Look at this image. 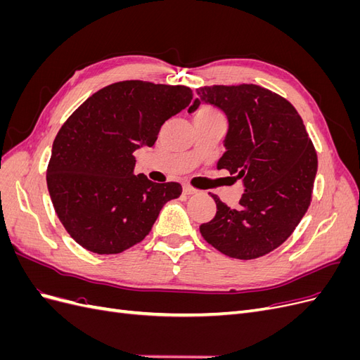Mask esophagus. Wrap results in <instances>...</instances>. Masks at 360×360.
Returning a JSON list of instances; mask_svg holds the SVG:
<instances>
[{"mask_svg": "<svg viewBox=\"0 0 360 360\" xmlns=\"http://www.w3.org/2000/svg\"><path fill=\"white\" fill-rule=\"evenodd\" d=\"M197 192H198L197 189L189 188V186H184V188H183V193L186 195V197H191V195H195V193H197Z\"/></svg>", "mask_w": 360, "mask_h": 360, "instance_id": "esophagus-1", "label": "esophagus"}]
</instances>
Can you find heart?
Segmentation results:
<instances>
[{"label": "heart", "instance_id": "heart-1", "mask_svg": "<svg viewBox=\"0 0 360 360\" xmlns=\"http://www.w3.org/2000/svg\"><path fill=\"white\" fill-rule=\"evenodd\" d=\"M197 117H207V118H222V115H221L219 112H217V111L212 110V108H202V110H200V111H198Z\"/></svg>", "mask_w": 360, "mask_h": 360}]
</instances>
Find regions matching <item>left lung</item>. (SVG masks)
<instances>
[{"label":"left lung","mask_w":360,"mask_h":360,"mask_svg":"<svg viewBox=\"0 0 360 360\" xmlns=\"http://www.w3.org/2000/svg\"><path fill=\"white\" fill-rule=\"evenodd\" d=\"M197 94L189 114L207 103L226 115L217 169H228L245 188L238 209L212 195L216 214L200 233L226 257H263L284 243L307 213L317 153L296 108L276 93L242 84L202 86Z\"/></svg>","instance_id":"left-lung-1"}]
</instances>
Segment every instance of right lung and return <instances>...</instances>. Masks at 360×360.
<instances>
[{
  "label": "right lung",
  "instance_id": "obj_1",
  "mask_svg": "<svg viewBox=\"0 0 360 360\" xmlns=\"http://www.w3.org/2000/svg\"><path fill=\"white\" fill-rule=\"evenodd\" d=\"M191 101L189 86L115 82L61 126L46 181L58 219L76 243L101 255L123 252L151 231L163 205L180 197L179 183L135 176L134 153L153 147L162 124Z\"/></svg>",
  "mask_w": 360,
  "mask_h": 360
}]
</instances>
